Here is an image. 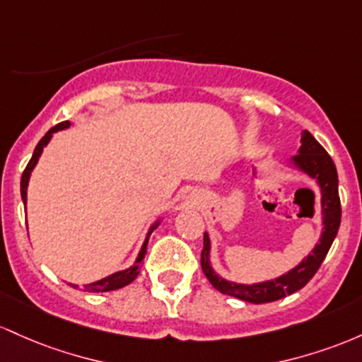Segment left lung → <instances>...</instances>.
Wrapping results in <instances>:
<instances>
[{
  "mask_svg": "<svg viewBox=\"0 0 362 362\" xmlns=\"http://www.w3.org/2000/svg\"><path fill=\"white\" fill-rule=\"evenodd\" d=\"M292 164L298 169H301L303 173H306L313 180H316V182L320 185L323 215V233L322 238H320V243L311 251V255H308L298 267H294L287 274L280 275V277L274 280H267V282L246 286V284L229 282V280L218 277L215 274L209 258L210 239L209 234L205 233L203 234L202 270L205 277L210 280V284H212L215 289L221 291L222 294L234 296V298L253 304L277 301V299H282L286 296L294 294L296 291L303 289L313 279V275L318 272L320 267H322L323 259L327 257L332 243H334L337 230L340 227V217H342L339 198V176H337V169L332 157L328 156L327 150L316 141V138L308 129L303 132L299 156L292 159Z\"/></svg>",
  "mask_w": 362,
  "mask_h": 362,
  "instance_id": "left-lung-1",
  "label": "left lung"
}]
</instances>
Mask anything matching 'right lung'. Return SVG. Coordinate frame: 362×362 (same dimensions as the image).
Segmentation results:
<instances>
[{"label":"right lung","instance_id":"obj_1","mask_svg":"<svg viewBox=\"0 0 362 362\" xmlns=\"http://www.w3.org/2000/svg\"><path fill=\"white\" fill-rule=\"evenodd\" d=\"M68 127H70V121H63V123H59V124H56V127H52V128L49 129V132L46 133V135L40 138V141L37 144V147H35L34 153H32V159L28 160L27 168H25V170H23V174H22V182H20V193H22L23 205H25V203H27V186H28V180H30V173H32V169L35 168V164H37V160H39L40 153H42L44 147H46V145L49 144L52 133L59 132V129H64V128H68ZM157 226H159V222H157V224H153L152 227H150L148 235L152 234V230L156 229ZM148 235H147V239H145L144 246H141L140 253H138V258H136L135 265L129 267V269H127V270L116 272V274L109 275V277H105V279L97 280V282L87 284V286H83V291H87V292H109V291L121 289V287H124V286H128V284H132L133 280L136 279V275L140 274V263H141V259L145 258V253H147ZM71 287H75V289H78V286H73V284H71Z\"/></svg>","mask_w":362,"mask_h":362}]
</instances>
